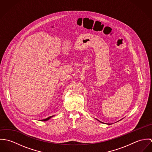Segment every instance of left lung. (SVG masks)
I'll return each instance as SVG.
<instances>
[{"label":"left lung","instance_id":"left-lung-1","mask_svg":"<svg viewBox=\"0 0 152 152\" xmlns=\"http://www.w3.org/2000/svg\"><path fill=\"white\" fill-rule=\"evenodd\" d=\"M99 122H100V121H99Z\"/></svg>","mask_w":152,"mask_h":152}]
</instances>
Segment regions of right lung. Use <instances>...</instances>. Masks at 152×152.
<instances>
[{
  "label": "right lung",
  "instance_id": "right-lung-1",
  "mask_svg": "<svg viewBox=\"0 0 152 152\" xmlns=\"http://www.w3.org/2000/svg\"><path fill=\"white\" fill-rule=\"evenodd\" d=\"M52 117H53V116H50V117H48V118H46V119H43V120H41L42 121H48V119H50L51 118H52Z\"/></svg>",
  "mask_w": 152,
  "mask_h": 152
}]
</instances>
